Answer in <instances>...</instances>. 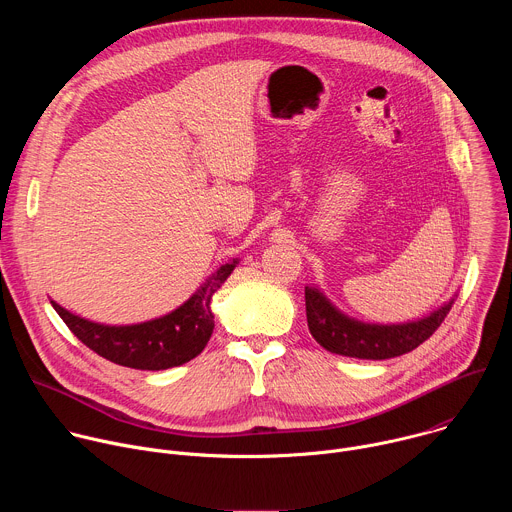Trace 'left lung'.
<instances>
[{"label": "left lung", "mask_w": 512, "mask_h": 512, "mask_svg": "<svg viewBox=\"0 0 512 512\" xmlns=\"http://www.w3.org/2000/svg\"><path fill=\"white\" fill-rule=\"evenodd\" d=\"M454 302L456 296L417 320L375 324L344 314L318 285H306L308 328L316 342L328 352L364 360H385L411 352L440 328Z\"/></svg>", "instance_id": "obj_1"}]
</instances>
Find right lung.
Instances as JSON below:
<instances>
[{
    "label": "right lung",
    "instance_id": "right-lung-1",
    "mask_svg": "<svg viewBox=\"0 0 512 512\" xmlns=\"http://www.w3.org/2000/svg\"><path fill=\"white\" fill-rule=\"evenodd\" d=\"M233 259L218 267L176 310L156 320L131 326H105L58 306L52 308L83 344L99 356L137 371H166L198 356L214 330L212 296L237 267Z\"/></svg>",
    "mask_w": 512,
    "mask_h": 512
}]
</instances>
